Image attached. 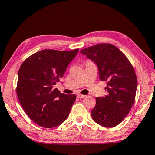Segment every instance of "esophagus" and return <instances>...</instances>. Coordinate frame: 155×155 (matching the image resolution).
Returning a JSON list of instances; mask_svg holds the SVG:
<instances>
[{"mask_svg":"<svg viewBox=\"0 0 155 155\" xmlns=\"http://www.w3.org/2000/svg\"><path fill=\"white\" fill-rule=\"evenodd\" d=\"M86 96L85 95H83V94H77V97L79 98V99H82V98L85 97Z\"/></svg>","mask_w":155,"mask_h":155,"instance_id":"1","label":"esophagus"}]
</instances>
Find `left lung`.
Instances as JSON below:
<instances>
[{"mask_svg":"<svg viewBox=\"0 0 155 155\" xmlns=\"http://www.w3.org/2000/svg\"><path fill=\"white\" fill-rule=\"evenodd\" d=\"M95 63L99 79L107 81L108 94L96 98L93 120L105 127L120 124L130 112L136 96L137 79L126 56L110 44H99L80 51Z\"/></svg>","mask_w":155,"mask_h":155,"instance_id":"1","label":"left lung"}]
</instances>
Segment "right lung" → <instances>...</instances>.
<instances>
[{
	"instance_id": "1",
	"label": "right lung",
	"mask_w": 155,
	"mask_h": 155,
	"mask_svg": "<svg viewBox=\"0 0 155 155\" xmlns=\"http://www.w3.org/2000/svg\"><path fill=\"white\" fill-rule=\"evenodd\" d=\"M78 52L79 48L44 49L31 55L21 64L18 74V98L26 114L37 124L52 128L68 118L76 96L60 93L54 86Z\"/></svg>"
}]
</instances>
